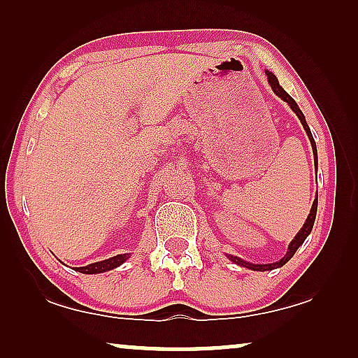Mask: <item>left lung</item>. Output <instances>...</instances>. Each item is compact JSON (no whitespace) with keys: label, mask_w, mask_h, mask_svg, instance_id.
<instances>
[{"label":"left lung","mask_w":358,"mask_h":358,"mask_svg":"<svg viewBox=\"0 0 358 358\" xmlns=\"http://www.w3.org/2000/svg\"><path fill=\"white\" fill-rule=\"evenodd\" d=\"M267 78H268V83H271V86H272L273 92H275V94H277L278 97H282L283 101L288 102V104H290V107H292V110L295 112V114L298 115V119L301 120V124H303V129L306 130V134H308V138H310V141H311V146H313V155H315V159H316V163H317V151H316V143H315V138H313V135H311V130H310V127H308V124H306V120H305V115H303V112L300 110V107H298V106H296V102L293 101L292 97L288 96L285 91H283V87H282L280 85H278V81H277L275 75H272L271 71H267ZM316 210H317V197H316L315 202H313L311 212H310V215H308V218H306V223L303 224V228L300 229V231H298V234H296V236H295V239H293V241L290 243V246H288V251H287V254H285V257H282L280 261H277L275 264H249V262H244V261H241V259H239V257H233V256H229V259H231L233 262L239 264V266H241V267H248V268H251V271H272V268L282 267L283 264H287L288 261H290V259L293 257V254L296 252V249L301 246L303 241H305L308 234L311 233V229H313V224H315V218H316Z\"/></svg>","instance_id":"1"}]
</instances>
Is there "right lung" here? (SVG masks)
<instances>
[{
	"instance_id": "1",
	"label": "right lung",
	"mask_w": 358,
	"mask_h": 358,
	"mask_svg": "<svg viewBox=\"0 0 358 358\" xmlns=\"http://www.w3.org/2000/svg\"><path fill=\"white\" fill-rule=\"evenodd\" d=\"M127 259H129V254H119V256L106 259V261H101V262L90 264V266L86 267H75V271L81 273H101V272L112 271V268L119 267L120 264H124L127 261Z\"/></svg>"
}]
</instances>
